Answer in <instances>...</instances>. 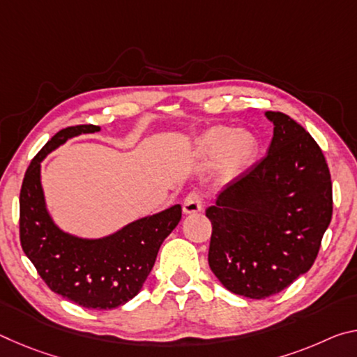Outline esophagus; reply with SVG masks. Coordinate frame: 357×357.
<instances>
[{
	"label": "esophagus",
	"mask_w": 357,
	"mask_h": 357,
	"mask_svg": "<svg viewBox=\"0 0 357 357\" xmlns=\"http://www.w3.org/2000/svg\"><path fill=\"white\" fill-rule=\"evenodd\" d=\"M202 209H203V204H202L200 193L195 190L187 193V197L184 198V204H183L184 214H197V213H200Z\"/></svg>",
	"instance_id": "esophagus-1"
}]
</instances>
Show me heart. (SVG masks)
<instances>
[{
  "instance_id": "1",
  "label": "heart",
  "mask_w": 357,
  "mask_h": 357,
  "mask_svg": "<svg viewBox=\"0 0 357 357\" xmlns=\"http://www.w3.org/2000/svg\"><path fill=\"white\" fill-rule=\"evenodd\" d=\"M258 144L250 132L229 128H214L203 135L200 151L203 155L214 159L222 155V162L228 170H243L253 160Z\"/></svg>"
}]
</instances>
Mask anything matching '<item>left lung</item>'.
<instances>
[{"instance_id":"1","label":"left lung","mask_w":357,"mask_h":357,"mask_svg":"<svg viewBox=\"0 0 357 357\" xmlns=\"http://www.w3.org/2000/svg\"><path fill=\"white\" fill-rule=\"evenodd\" d=\"M268 154L239 174L206 209L213 225L208 261L228 291L266 299L315 263L332 219V183L318 143L285 113Z\"/></svg>"}]
</instances>
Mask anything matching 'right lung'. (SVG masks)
Here are the masks:
<instances>
[{
  "label": "right lung",
  "mask_w": 357,
  "mask_h": 357,
  "mask_svg": "<svg viewBox=\"0 0 357 357\" xmlns=\"http://www.w3.org/2000/svg\"><path fill=\"white\" fill-rule=\"evenodd\" d=\"M99 130L93 124L70 126L53 135L34 155L23 178L19 223L22 249L52 291L86 309L110 310L140 291L183 209L174 204L102 239H82L61 231L47 213L40 162L69 138Z\"/></svg>",
  "instance_id": "obj_1"
}]
</instances>
